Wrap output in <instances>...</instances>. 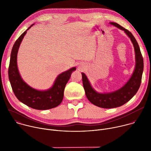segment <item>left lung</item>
<instances>
[{
	"mask_svg": "<svg viewBox=\"0 0 151 151\" xmlns=\"http://www.w3.org/2000/svg\"><path fill=\"white\" fill-rule=\"evenodd\" d=\"M110 24L124 30L130 38L135 51L136 66L131 78L123 87L109 93H99L96 91L91 87L87 76L82 73L83 86L87 99L93 104L106 109L119 107L130 100L136 94L140 87L143 71V59L135 37L130 32L118 24L114 22H111Z\"/></svg>",
	"mask_w": 151,
	"mask_h": 151,
	"instance_id": "obj_1",
	"label": "left lung"
}]
</instances>
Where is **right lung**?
I'll use <instances>...</instances> for the list:
<instances>
[{
	"label": "right lung",
	"instance_id": "1",
	"mask_svg": "<svg viewBox=\"0 0 151 151\" xmlns=\"http://www.w3.org/2000/svg\"><path fill=\"white\" fill-rule=\"evenodd\" d=\"M34 24L21 35L13 45L8 69V76L14 93L21 102L35 109L47 110L58 106L61 103L64 88L72 73L76 70V68H72L60 74L57 77L52 87L47 90H37L28 85L19 73L17 59L21 42L27 31Z\"/></svg>",
	"mask_w": 151,
	"mask_h": 151
}]
</instances>
